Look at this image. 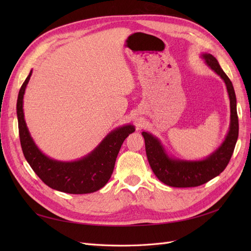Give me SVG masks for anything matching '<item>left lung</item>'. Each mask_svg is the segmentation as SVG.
Segmentation results:
<instances>
[{"label": "left lung", "mask_w": 251, "mask_h": 251, "mask_svg": "<svg viewBox=\"0 0 251 251\" xmlns=\"http://www.w3.org/2000/svg\"><path fill=\"white\" fill-rule=\"evenodd\" d=\"M201 58L225 82L230 102L229 128L223 142L212 153L200 160H186L172 156L166 151L158 137L150 132L143 131L141 133L146 142L147 157L151 170L162 183L172 187L199 186L219 176L228 164L238 140L237 98L232 82L220 67L215 56L209 53H202Z\"/></svg>", "instance_id": "obj_1"}]
</instances>
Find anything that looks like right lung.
Returning <instances> with one entry per match:
<instances>
[{"mask_svg": "<svg viewBox=\"0 0 251 251\" xmlns=\"http://www.w3.org/2000/svg\"><path fill=\"white\" fill-rule=\"evenodd\" d=\"M32 70L20 89L17 116L23 153L45 184L67 194H90L102 188L111 178L119 150L135 126L131 124L114 128L89 154L73 161H60L44 154L31 137L25 121L24 94Z\"/></svg>", "mask_w": 251, "mask_h": 251, "instance_id": "1", "label": "right lung"}]
</instances>
